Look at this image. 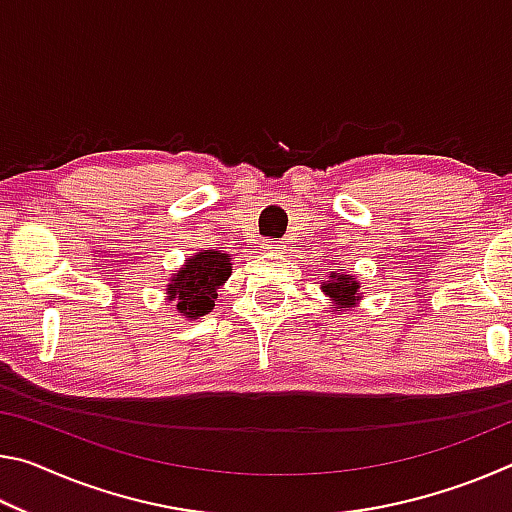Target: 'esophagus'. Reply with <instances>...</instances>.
I'll return each mask as SVG.
<instances>
[{
    "mask_svg": "<svg viewBox=\"0 0 512 512\" xmlns=\"http://www.w3.org/2000/svg\"><path fill=\"white\" fill-rule=\"evenodd\" d=\"M264 248L268 250V253H280L282 246L277 244V241H264Z\"/></svg>",
    "mask_w": 512,
    "mask_h": 512,
    "instance_id": "esophagus-1",
    "label": "esophagus"
}]
</instances>
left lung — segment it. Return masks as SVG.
Here are the masks:
<instances>
[{"label":"left lung","instance_id":"8db88e82","mask_svg":"<svg viewBox=\"0 0 512 512\" xmlns=\"http://www.w3.org/2000/svg\"><path fill=\"white\" fill-rule=\"evenodd\" d=\"M320 291L332 300L329 309H332L334 314H343V311L359 307V302L363 300L361 282L352 273H343V266L339 271H336V268L329 271L327 280L320 282Z\"/></svg>","mask_w":512,"mask_h":512}]
</instances>
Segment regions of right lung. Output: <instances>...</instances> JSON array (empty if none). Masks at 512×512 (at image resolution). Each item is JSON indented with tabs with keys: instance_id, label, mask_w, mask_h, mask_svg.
Wrapping results in <instances>:
<instances>
[{
	"instance_id": "right-lung-1",
	"label": "right lung",
	"mask_w": 512,
	"mask_h": 512,
	"mask_svg": "<svg viewBox=\"0 0 512 512\" xmlns=\"http://www.w3.org/2000/svg\"><path fill=\"white\" fill-rule=\"evenodd\" d=\"M232 275V257L223 250H201L187 257L178 271H173L164 300L185 320H196L214 309L216 291Z\"/></svg>"
}]
</instances>
